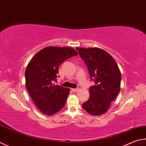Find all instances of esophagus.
Masks as SVG:
<instances>
[{
  "label": "esophagus",
  "instance_id": "esophagus-1",
  "mask_svg": "<svg viewBox=\"0 0 146 146\" xmlns=\"http://www.w3.org/2000/svg\"><path fill=\"white\" fill-rule=\"evenodd\" d=\"M73 92H77L78 91V88H75V89H71Z\"/></svg>",
  "mask_w": 146,
  "mask_h": 146
}]
</instances>
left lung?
Instances as JSON below:
<instances>
[{
	"instance_id": "obj_1",
	"label": "left lung",
	"mask_w": 146,
	"mask_h": 146,
	"mask_svg": "<svg viewBox=\"0 0 146 146\" xmlns=\"http://www.w3.org/2000/svg\"><path fill=\"white\" fill-rule=\"evenodd\" d=\"M88 69L94 86L89 87V98L82 108L93 115H100L109 108L120 91L121 74L113 58L98 48H76Z\"/></svg>"
}]
</instances>
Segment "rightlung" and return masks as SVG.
<instances>
[{
	"instance_id": "right-lung-1",
	"label": "right lung",
	"mask_w": 146,
	"mask_h": 146,
	"mask_svg": "<svg viewBox=\"0 0 146 146\" xmlns=\"http://www.w3.org/2000/svg\"><path fill=\"white\" fill-rule=\"evenodd\" d=\"M77 55L71 48L48 46L37 53L28 64L26 87L36 107L44 114H54L65 105L70 89L53 83L57 80L59 65Z\"/></svg>"
}]
</instances>
